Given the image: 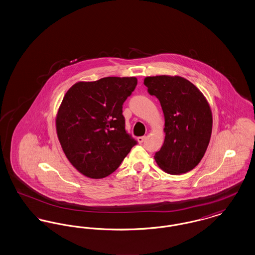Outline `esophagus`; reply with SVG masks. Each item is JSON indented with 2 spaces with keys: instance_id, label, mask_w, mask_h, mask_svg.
<instances>
[{
  "instance_id": "esophagus-1",
  "label": "esophagus",
  "mask_w": 255,
  "mask_h": 255,
  "mask_svg": "<svg viewBox=\"0 0 255 255\" xmlns=\"http://www.w3.org/2000/svg\"><path fill=\"white\" fill-rule=\"evenodd\" d=\"M136 139H137L138 143H140V144H141V143H143V142H144V140L146 139V136L145 135H143V136H138Z\"/></svg>"
}]
</instances>
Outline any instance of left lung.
Here are the masks:
<instances>
[{"mask_svg":"<svg viewBox=\"0 0 255 255\" xmlns=\"http://www.w3.org/2000/svg\"><path fill=\"white\" fill-rule=\"evenodd\" d=\"M144 85L159 100L164 115L165 138L154 157L158 166L172 175L193 169L204 157L212 132L206 97L181 76H148Z\"/></svg>","mask_w":255,"mask_h":255,"instance_id":"left-lung-1","label":"left lung"}]
</instances>
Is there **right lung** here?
I'll list each match as a JSON object with an SVG mask.
<instances>
[{
	"label": "right lung",
	"mask_w": 255,
	"mask_h": 255,
	"mask_svg": "<svg viewBox=\"0 0 255 255\" xmlns=\"http://www.w3.org/2000/svg\"><path fill=\"white\" fill-rule=\"evenodd\" d=\"M135 77H104L77 82L62 100L56 132L62 149L86 177L102 179L119 168L137 142L125 130L122 105Z\"/></svg>",
	"instance_id": "obj_1"
}]
</instances>
